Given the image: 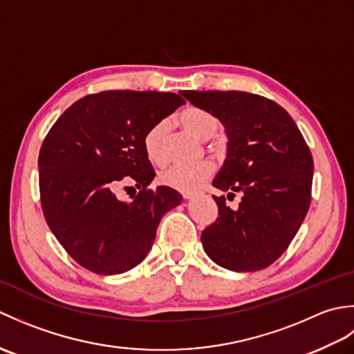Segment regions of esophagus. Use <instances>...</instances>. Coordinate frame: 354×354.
Here are the masks:
<instances>
[{
	"label": "esophagus",
	"instance_id": "1",
	"mask_svg": "<svg viewBox=\"0 0 354 354\" xmlns=\"http://www.w3.org/2000/svg\"><path fill=\"white\" fill-rule=\"evenodd\" d=\"M199 193H184L183 196H184V199H193V198H196Z\"/></svg>",
	"mask_w": 354,
	"mask_h": 354
}]
</instances>
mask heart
I'll return each instance as SVG.
<instances>
[{"label": "heart", "instance_id": "b5f03b06", "mask_svg": "<svg viewBox=\"0 0 354 354\" xmlns=\"http://www.w3.org/2000/svg\"><path fill=\"white\" fill-rule=\"evenodd\" d=\"M178 122L185 131L201 140H212L219 131L221 123L217 117L204 108L187 106L178 114ZM167 138L169 123L158 122L150 126L142 137V149L147 160L161 165L167 161ZM214 175L212 162H201L196 165H173L160 173L158 181L181 193H193Z\"/></svg>", "mask_w": 354, "mask_h": 354}]
</instances>
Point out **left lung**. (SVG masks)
<instances>
[{"label":"left lung","instance_id":"8db88e82","mask_svg":"<svg viewBox=\"0 0 354 354\" xmlns=\"http://www.w3.org/2000/svg\"><path fill=\"white\" fill-rule=\"evenodd\" d=\"M183 95L227 127L228 156L213 185L232 196L243 194L237 209L225 196H213L219 217L202 231L204 250L231 270L265 269L288 250L309 212L310 149L293 118L266 97L243 91Z\"/></svg>","mask_w":354,"mask_h":354}]
</instances>
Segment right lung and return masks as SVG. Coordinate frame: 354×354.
Returning <instances> with one entry per match:
<instances>
[{
    "mask_svg": "<svg viewBox=\"0 0 354 354\" xmlns=\"http://www.w3.org/2000/svg\"><path fill=\"white\" fill-rule=\"evenodd\" d=\"M185 100L173 93L102 91L73 103L51 126L39 150V194L45 221L80 266L122 274L146 257L161 217L181 204L169 187L149 189L155 170L142 149L150 126ZM140 190L127 205L115 187Z\"/></svg>",
    "mask_w": 354,
    "mask_h": 354,
    "instance_id": "obj_1",
    "label": "right lung"
}]
</instances>
